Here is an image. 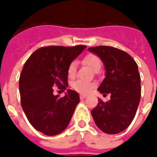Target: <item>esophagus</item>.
Returning <instances> with one entry per match:
<instances>
[{
  "label": "esophagus",
  "instance_id": "obj_1",
  "mask_svg": "<svg viewBox=\"0 0 157 157\" xmlns=\"http://www.w3.org/2000/svg\"><path fill=\"white\" fill-rule=\"evenodd\" d=\"M86 98H87V95H86V94H80V98H81V99H84Z\"/></svg>",
  "mask_w": 157,
  "mask_h": 157
}]
</instances>
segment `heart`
<instances>
[{"label": "heart", "mask_w": 157, "mask_h": 157, "mask_svg": "<svg viewBox=\"0 0 157 157\" xmlns=\"http://www.w3.org/2000/svg\"><path fill=\"white\" fill-rule=\"evenodd\" d=\"M83 63L88 66L94 72L99 71L102 66V62L100 59L95 55H88L84 57L83 60ZM68 77L69 78H74L76 75V63L75 62H72L68 67ZM94 83H86L81 80H77L72 83V88L75 91L78 92L80 94H88L94 88Z\"/></svg>", "instance_id": "1"}]
</instances>
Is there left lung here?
I'll list each match as a JSON object with an SVG mask.
<instances>
[{
  "mask_svg": "<svg viewBox=\"0 0 157 157\" xmlns=\"http://www.w3.org/2000/svg\"><path fill=\"white\" fill-rule=\"evenodd\" d=\"M100 58L105 68V78L98 90L110 94L109 101L98 99L91 111L98 128L107 134H117L132 122L141 98V78L137 64L128 53L111 46L88 48Z\"/></svg>",
  "mask_w": 157,
  "mask_h": 157,
  "instance_id": "left-lung-1",
  "label": "left lung"
}]
</instances>
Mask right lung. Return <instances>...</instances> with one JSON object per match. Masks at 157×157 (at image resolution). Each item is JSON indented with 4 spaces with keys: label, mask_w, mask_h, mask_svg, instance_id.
I'll return each instance as SVG.
<instances>
[{
    "label": "right lung",
    "mask_w": 157,
    "mask_h": 157,
    "mask_svg": "<svg viewBox=\"0 0 157 157\" xmlns=\"http://www.w3.org/2000/svg\"><path fill=\"white\" fill-rule=\"evenodd\" d=\"M85 48L43 47L25 63L19 81L21 106L33 128L44 135L65 130L79 102V94L71 89L63 98L53 93L54 86L63 90L68 87V67Z\"/></svg>",
    "instance_id": "add662e5"
}]
</instances>
